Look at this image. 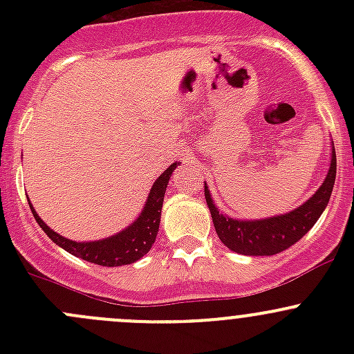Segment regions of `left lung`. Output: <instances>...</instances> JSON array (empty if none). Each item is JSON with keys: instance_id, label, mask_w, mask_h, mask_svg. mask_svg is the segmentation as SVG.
<instances>
[{"instance_id": "1", "label": "left lung", "mask_w": 354, "mask_h": 354, "mask_svg": "<svg viewBox=\"0 0 354 354\" xmlns=\"http://www.w3.org/2000/svg\"><path fill=\"white\" fill-rule=\"evenodd\" d=\"M335 151L332 149L330 169L317 194L292 212L262 221H236L224 217L214 205L205 185L207 207L219 240L241 255H276L295 245L312 230L329 203L335 181Z\"/></svg>"}]
</instances>
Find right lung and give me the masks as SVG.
I'll list each match as a JSON object with an SVG mask.
<instances>
[{
	"label": "right lung",
	"instance_id": "1",
	"mask_svg": "<svg viewBox=\"0 0 354 354\" xmlns=\"http://www.w3.org/2000/svg\"><path fill=\"white\" fill-rule=\"evenodd\" d=\"M176 164H171L162 174L156 180L154 187H152L151 194H149L147 202H145L144 210H142L140 217L127 227L121 233L114 234V236L106 238L101 241H91V243H77V241L66 240V238L59 236L58 233L48 227V224L37 216L34 209L30 210L34 214L35 221L39 226L42 227L46 234L65 248L68 253L84 259L87 262L97 263V266L104 267H116V266H127V263L137 262L138 259L145 255L154 245L157 231H159V221H160V209H162L164 194H166V187L169 183V178L173 174Z\"/></svg>",
	"mask_w": 354,
	"mask_h": 354
}]
</instances>
